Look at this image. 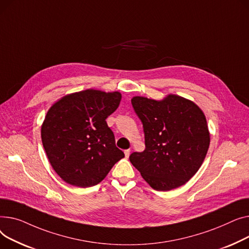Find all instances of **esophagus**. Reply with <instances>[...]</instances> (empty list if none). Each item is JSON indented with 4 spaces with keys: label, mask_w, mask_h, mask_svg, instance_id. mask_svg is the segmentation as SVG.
I'll use <instances>...</instances> for the list:
<instances>
[{
    "label": "esophagus",
    "mask_w": 249,
    "mask_h": 249,
    "mask_svg": "<svg viewBox=\"0 0 249 249\" xmlns=\"http://www.w3.org/2000/svg\"><path fill=\"white\" fill-rule=\"evenodd\" d=\"M129 155H130V150H125V151H124V156H125V158H128Z\"/></svg>",
    "instance_id": "1"
}]
</instances>
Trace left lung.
Returning <instances> with one entry per match:
<instances>
[{
	"label": "left lung",
	"instance_id": "left-lung-1",
	"mask_svg": "<svg viewBox=\"0 0 249 249\" xmlns=\"http://www.w3.org/2000/svg\"><path fill=\"white\" fill-rule=\"evenodd\" d=\"M143 127L145 149L129 156L130 163L157 191L187 183L206 157L210 135L203 111L184 97L170 94L158 101L131 99Z\"/></svg>",
	"mask_w": 249,
	"mask_h": 249
}]
</instances>
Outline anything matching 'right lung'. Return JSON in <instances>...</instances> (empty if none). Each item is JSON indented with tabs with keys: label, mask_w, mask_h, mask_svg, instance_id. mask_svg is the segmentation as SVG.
I'll return each instance as SVG.
<instances>
[{
	"label": "right lung",
	"mask_w": 249,
	"mask_h": 249,
	"mask_svg": "<svg viewBox=\"0 0 249 249\" xmlns=\"http://www.w3.org/2000/svg\"><path fill=\"white\" fill-rule=\"evenodd\" d=\"M121 99L118 91L87 89L66 95L50 107L41 138L51 166L63 181L81 188L95 186L124 157L106 121Z\"/></svg>",
	"instance_id": "right-lung-1"
}]
</instances>
